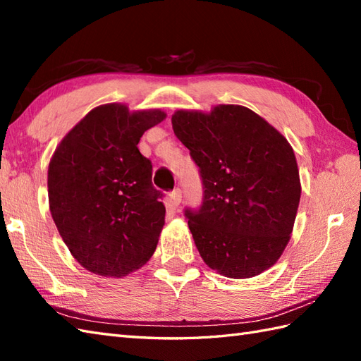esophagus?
<instances>
[{"instance_id": "esophagus-1", "label": "esophagus", "mask_w": 361, "mask_h": 361, "mask_svg": "<svg viewBox=\"0 0 361 361\" xmlns=\"http://www.w3.org/2000/svg\"><path fill=\"white\" fill-rule=\"evenodd\" d=\"M181 203V190L175 189L171 194V206L172 207H178Z\"/></svg>"}]
</instances>
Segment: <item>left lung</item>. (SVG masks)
<instances>
[{
	"mask_svg": "<svg viewBox=\"0 0 361 361\" xmlns=\"http://www.w3.org/2000/svg\"><path fill=\"white\" fill-rule=\"evenodd\" d=\"M172 128L203 181V203L184 211L201 258L229 279L269 269L290 238L301 195L288 140L235 104L177 111Z\"/></svg>",
	"mask_w": 361,
	"mask_h": 361,
	"instance_id": "left-lung-1",
	"label": "left lung"
}]
</instances>
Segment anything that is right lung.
Wrapping results in <instances>:
<instances>
[{"mask_svg": "<svg viewBox=\"0 0 361 361\" xmlns=\"http://www.w3.org/2000/svg\"><path fill=\"white\" fill-rule=\"evenodd\" d=\"M166 118L124 104L98 106L67 133L49 163L50 214L66 246L87 271L124 276L155 252L163 194L138 142Z\"/></svg>", "mask_w": 361, "mask_h": 361, "instance_id": "right-lung-1", "label": "right lung"}]
</instances>
